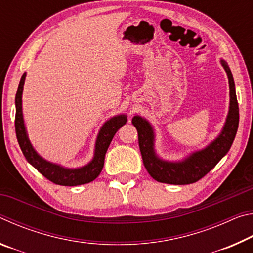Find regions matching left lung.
Wrapping results in <instances>:
<instances>
[{"instance_id": "1", "label": "left lung", "mask_w": 253, "mask_h": 253, "mask_svg": "<svg viewBox=\"0 0 253 253\" xmlns=\"http://www.w3.org/2000/svg\"><path fill=\"white\" fill-rule=\"evenodd\" d=\"M221 65L223 66L229 78V114L221 134L205 148L192 153L185 160L179 162L162 160L157 156L154 148L155 135L151 124L140 116H134L132 118V125L138 132V144L144 166L155 181L174 185L195 183L205 176L229 152L239 126V106L232 72L224 60H221Z\"/></svg>"}]
</instances>
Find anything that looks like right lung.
<instances>
[{"mask_svg": "<svg viewBox=\"0 0 253 253\" xmlns=\"http://www.w3.org/2000/svg\"><path fill=\"white\" fill-rule=\"evenodd\" d=\"M25 76H27V74L24 72L22 77H21L19 88L15 96V132L24 157L44 177L54 184H58V185L76 186L93 181V179L98 177V175L100 174L102 168H104L106 152L115 134L127 122L126 115L115 116L102 125L99 134L97 136L95 155H93L92 161L88 163L87 165L79 169H66L61 165L53 164V163L45 161L44 158H42L36 152V149L33 148L31 143H30L27 130H25L22 114V92Z\"/></svg>", "mask_w": 253, "mask_h": 253, "instance_id": "add662e5", "label": "right lung"}]
</instances>
